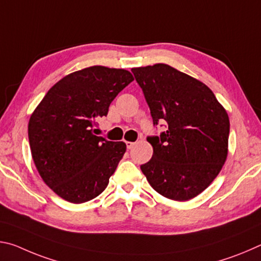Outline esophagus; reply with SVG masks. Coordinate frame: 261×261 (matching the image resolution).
Masks as SVG:
<instances>
[{"mask_svg":"<svg viewBox=\"0 0 261 261\" xmlns=\"http://www.w3.org/2000/svg\"><path fill=\"white\" fill-rule=\"evenodd\" d=\"M125 144H126V148L127 149H131L132 147L135 146L136 143H132V141H125Z\"/></svg>","mask_w":261,"mask_h":261,"instance_id":"34e87169","label":"esophagus"}]
</instances>
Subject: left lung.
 <instances>
[{"mask_svg":"<svg viewBox=\"0 0 261 261\" xmlns=\"http://www.w3.org/2000/svg\"><path fill=\"white\" fill-rule=\"evenodd\" d=\"M151 110L153 156L140 166L148 183L169 199L201 193L220 173L228 154V114L205 84L167 64L131 69ZM162 126V125H161Z\"/></svg>","mask_w":261,"mask_h":261,"instance_id":"left-lung-1","label":"left lung"}]
</instances>
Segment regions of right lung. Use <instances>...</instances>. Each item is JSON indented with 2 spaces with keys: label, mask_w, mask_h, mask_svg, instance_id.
I'll return each mask as SVG.
<instances>
[{
  "label": "right lung",
  "mask_w": 261,
  "mask_h": 261,
  "mask_svg": "<svg viewBox=\"0 0 261 261\" xmlns=\"http://www.w3.org/2000/svg\"><path fill=\"white\" fill-rule=\"evenodd\" d=\"M132 81L123 69H83L57 82L31 115L29 140L35 167L64 200L82 204L107 188L126 145L95 136L93 126Z\"/></svg>",
  "instance_id": "right-lung-1"
}]
</instances>
